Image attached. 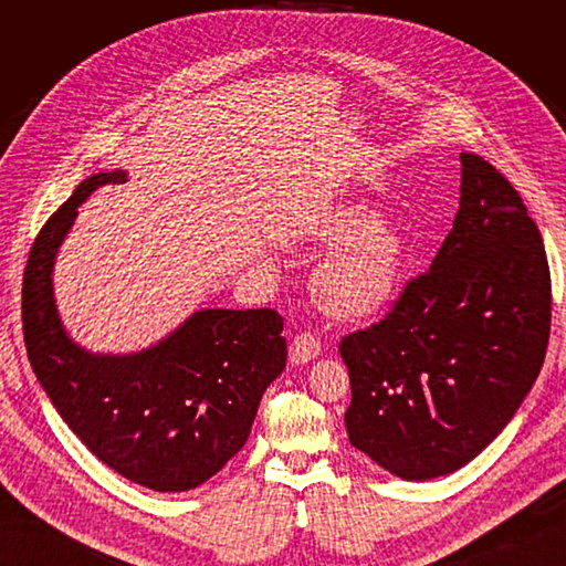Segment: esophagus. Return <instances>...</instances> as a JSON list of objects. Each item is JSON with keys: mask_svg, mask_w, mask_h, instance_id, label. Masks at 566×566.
<instances>
[{"mask_svg": "<svg viewBox=\"0 0 566 566\" xmlns=\"http://www.w3.org/2000/svg\"><path fill=\"white\" fill-rule=\"evenodd\" d=\"M318 354H321V342L312 333H300L293 339V345H290V364L304 366L314 361Z\"/></svg>", "mask_w": 566, "mask_h": 566, "instance_id": "obj_1", "label": "esophagus"}]
</instances>
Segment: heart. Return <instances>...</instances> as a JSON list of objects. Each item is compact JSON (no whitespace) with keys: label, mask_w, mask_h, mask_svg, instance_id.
I'll return each mask as SVG.
<instances>
[{"label":"heart","mask_w":566,"mask_h":566,"mask_svg":"<svg viewBox=\"0 0 566 566\" xmlns=\"http://www.w3.org/2000/svg\"><path fill=\"white\" fill-rule=\"evenodd\" d=\"M300 235L318 248L331 245L314 269L316 304L335 321L366 323L394 310L410 266L406 231L361 202L337 200L306 217Z\"/></svg>","instance_id":"b5f03b06"}]
</instances>
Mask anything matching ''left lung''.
Returning a JSON list of instances; mask_svg holds the SVG:
<instances>
[{
  "instance_id": "1",
  "label": "left lung",
  "mask_w": 566,
  "mask_h": 566,
  "mask_svg": "<svg viewBox=\"0 0 566 566\" xmlns=\"http://www.w3.org/2000/svg\"><path fill=\"white\" fill-rule=\"evenodd\" d=\"M547 337L541 231L499 169L462 153L460 208L430 273L339 345L352 447L406 482L465 468L517 413Z\"/></svg>"
}]
</instances>
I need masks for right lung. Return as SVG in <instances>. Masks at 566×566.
I'll return each instance as SVG.
<instances>
[{
    "instance_id": "right-lung-1",
    "label": "right lung",
    "mask_w": 566,
    "mask_h": 566,
    "mask_svg": "<svg viewBox=\"0 0 566 566\" xmlns=\"http://www.w3.org/2000/svg\"><path fill=\"white\" fill-rule=\"evenodd\" d=\"M125 169L84 179L40 231L23 273L30 366L63 422L129 482L191 491L243 449L262 394L285 368L271 310H200L156 345L127 354L82 347L59 314L54 266L77 208Z\"/></svg>"
}]
</instances>
